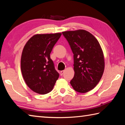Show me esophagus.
<instances>
[{"mask_svg":"<svg viewBox=\"0 0 125 125\" xmlns=\"http://www.w3.org/2000/svg\"><path fill=\"white\" fill-rule=\"evenodd\" d=\"M64 70H62V71H61V72H60V74H61V75L62 76V75L63 74V73H64Z\"/></svg>","mask_w":125,"mask_h":125,"instance_id":"34e87169","label":"esophagus"}]
</instances>
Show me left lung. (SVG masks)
I'll return each instance as SVG.
<instances>
[{
    "label": "left lung",
    "instance_id": "8db88e82",
    "mask_svg": "<svg viewBox=\"0 0 125 125\" xmlns=\"http://www.w3.org/2000/svg\"><path fill=\"white\" fill-rule=\"evenodd\" d=\"M62 34L74 55L75 74L70 84L77 92H88L99 83L104 72V56L99 43L85 30L63 31Z\"/></svg>",
    "mask_w": 125,
    "mask_h": 125
}]
</instances>
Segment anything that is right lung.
I'll return each instance as SVG.
<instances>
[{"label":"right lung","mask_w":125,"mask_h":125,"mask_svg":"<svg viewBox=\"0 0 125 125\" xmlns=\"http://www.w3.org/2000/svg\"><path fill=\"white\" fill-rule=\"evenodd\" d=\"M61 34H36L24 47L21 60L22 74L27 86L37 94L51 92L60 75L50 53Z\"/></svg>","instance_id":"1"}]
</instances>
